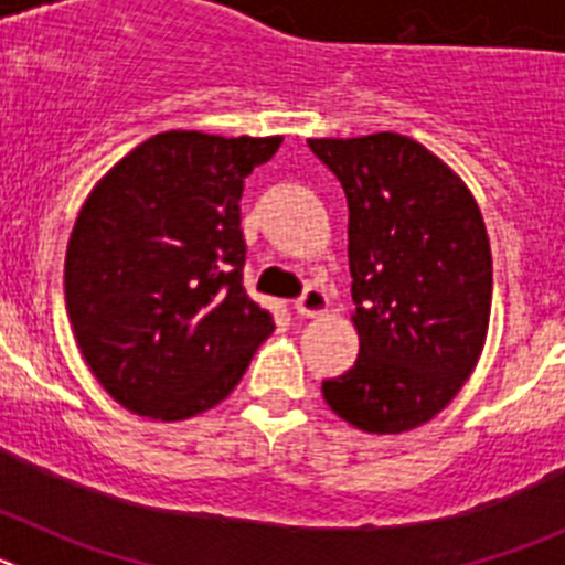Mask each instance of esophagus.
<instances>
[{
    "instance_id": "1",
    "label": "esophagus",
    "mask_w": 565,
    "mask_h": 565,
    "mask_svg": "<svg viewBox=\"0 0 565 565\" xmlns=\"http://www.w3.org/2000/svg\"><path fill=\"white\" fill-rule=\"evenodd\" d=\"M299 317H322V313L331 311V299L322 288H306V294L294 302Z\"/></svg>"
}]
</instances>
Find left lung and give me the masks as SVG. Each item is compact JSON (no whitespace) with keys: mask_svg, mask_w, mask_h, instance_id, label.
<instances>
[{"mask_svg":"<svg viewBox=\"0 0 565 565\" xmlns=\"http://www.w3.org/2000/svg\"><path fill=\"white\" fill-rule=\"evenodd\" d=\"M348 198L359 356L322 382L362 433L436 418L472 376L489 331L492 254L476 198L436 152L398 132L308 138Z\"/></svg>","mask_w":565,"mask_h":565,"instance_id":"obj_1","label":"left lung"}]
</instances>
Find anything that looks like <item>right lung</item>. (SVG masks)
<instances>
[{"mask_svg":"<svg viewBox=\"0 0 565 565\" xmlns=\"http://www.w3.org/2000/svg\"><path fill=\"white\" fill-rule=\"evenodd\" d=\"M282 135L169 129L87 194L64 259V302L84 362L115 402L152 422L212 411L271 337L243 288L239 198Z\"/></svg>","mask_w":565,"mask_h":565,"instance_id":"right-lung-1","label":"right lung"}]
</instances>
